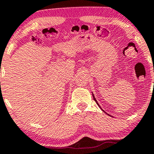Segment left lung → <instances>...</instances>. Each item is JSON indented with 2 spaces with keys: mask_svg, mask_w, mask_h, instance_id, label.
Returning a JSON list of instances; mask_svg holds the SVG:
<instances>
[{
  "mask_svg": "<svg viewBox=\"0 0 154 154\" xmlns=\"http://www.w3.org/2000/svg\"><path fill=\"white\" fill-rule=\"evenodd\" d=\"M93 99H94V100H95V102H96V103H97V104H98V106H99V107L100 108V105H99V104H98V102H97V100H95V97H94V95H93Z\"/></svg>",
  "mask_w": 154,
  "mask_h": 154,
  "instance_id": "8db88e82",
  "label": "left lung"
}]
</instances>
